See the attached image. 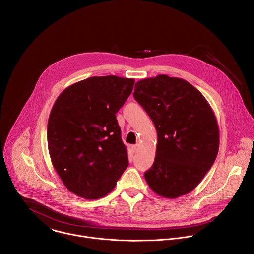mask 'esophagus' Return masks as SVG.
Returning <instances> with one entry per match:
<instances>
[{"label": "esophagus", "instance_id": "esophagus-1", "mask_svg": "<svg viewBox=\"0 0 254 254\" xmlns=\"http://www.w3.org/2000/svg\"><path fill=\"white\" fill-rule=\"evenodd\" d=\"M138 148H139V144H135V145H132V146H131L132 152H136V151L138 150Z\"/></svg>", "mask_w": 254, "mask_h": 254}]
</instances>
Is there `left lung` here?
<instances>
[{
    "instance_id": "obj_1",
    "label": "left lung",
    "mask_w": 254,
    "mask_h": 254,
    "mask_svg": "<svg viewBox=\"0 0 254 254\" xmlns=\"http://www.w3.org/2000/svg\"><path fill=\"white\" fill-rule=\"evenodd\" d=\"M133 97L157 132L154 161L144 174L147 185L165 198L190 193L210 170L219 148L210 105L189 81L166 74L135 82Z\"/></svg>"
}]
</instances>
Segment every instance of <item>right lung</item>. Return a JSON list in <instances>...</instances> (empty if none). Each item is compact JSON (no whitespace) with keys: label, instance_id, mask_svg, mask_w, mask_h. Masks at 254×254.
I'll list each match as a JSON object with an SVG mask.
<instances>
[{"label":"right lung","instance_id":"right-lung-1","mask_svg":"<svg viewBox=\"0 0 254 254\" xmlns=\"http://www.w3.org/2000/svg\"><path fill=\"white\" fill-rule=\"evenodd\" d=\"M134 79L92 76L70 84L56 100L48 122L52 164L73 194L106 196L128 165L116 114L132 92Z\"/></svg>","mask_w":254,"mask_h":254}]
</instances>
